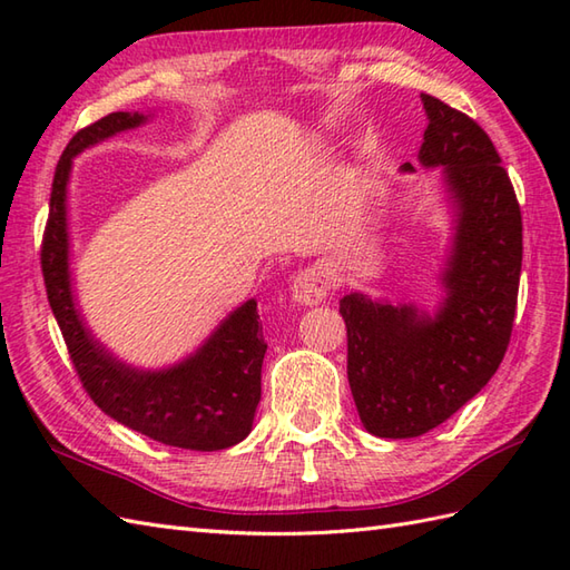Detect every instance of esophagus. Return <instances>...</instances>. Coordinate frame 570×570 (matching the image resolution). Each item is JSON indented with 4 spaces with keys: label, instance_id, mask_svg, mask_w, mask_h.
<instances>
[{
    "label": "esophagus",
    "instance_id": "34e87169",
    "mask_svg": "<svg viewBox=\"0 0 570 570\" xmlns=\"http://www.w3.org/2000/svg\"><path fill=\"white\" fill-rule=\"evenodd\" d=\"M331 272L323 266H311V269L298 272L292 284V296L301 306H316L331 292Z\"/></svg>",
    "mask_w": 570,
    "mask_h": 570
}]
</instances>
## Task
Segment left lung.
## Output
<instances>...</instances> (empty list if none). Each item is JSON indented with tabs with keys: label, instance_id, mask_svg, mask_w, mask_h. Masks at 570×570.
<instances>
[{
	"label": "left lung",
	"instance_id": "1",
	"mask_svg": "<svg viewBox=\"0 0 570 570\" xmlns=\"http://www.w3.org/2000/svg\"><path fill=\"white\" fill-rule=\"evenodd\" d=\"M421 102L419 164L441 171L453 217L443 298L433 313L360 292L341 298L350 390L362 426L380 439L441 426L490 382L510 345L522 272V213L494 144L468 115L431 95Z\"/></svg>",
	"mask_w": 570,
	"mask_h": 570
}]
</instances>
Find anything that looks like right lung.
Wrapping results in <instances>:
<instances>
[{
    "instance_id": "1",
    "label": "right lung",
    "mask_w": 570,
    "mask_h": 570,
    "mask_svg": "<svg viewBox=\"0 0 570 570\" xmlns=\"http://www.w3.org/2000/svg\"><path fill=\"white\" fill-rule=\"evenodd\" d=\"M149 119L151 115L144 112L107 115L80 129L60 156L41 249L46 294L80 382L107 416L164 445L223 451L247 439L262 399L266 343L257 301L249 298L237 306L196 353L161 370H141L127 365L92 335L72 292L68 233L72 159L119 131L147 125Z\"/></svg>"
}]
</instances>
